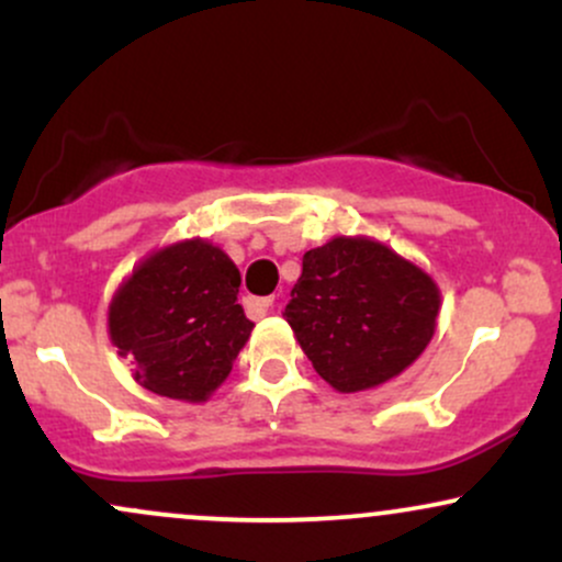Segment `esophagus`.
<instances>
[{"label": "esophagus", "mask_w": 562, "mask_h": 562, "mask_svg": "<svg viewBox=\"0 0 562 562\" xmlns=\"http://www.w3.org/2000/svg\"><path fill=\"white\" fill-rule=\"evenodd\" d=\"M274 306V299L272 295H267V299H248L245 301V308H248V314H254V317H267L269 308Z\"/></svg>", "instance_id": "esophagus-1"}]
</instances>
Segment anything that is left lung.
Here are the masks:
<instances>
[{
    "mask_svg": "<svg viewBox=\"0 0 562 562\" xmlns=\"http://www.w3.org/2000/svg\"><path fill=\"white\" fill-rule=\"evenodd\" d=\"M441 290L420 263L367 235L303 254L285 319L317 375L338 393L372 391L420 359Z\"/></svg>",
    "mask_w": 562,
    "mask_h": 562,
    "instance_id": "8db88e82",
    "label": "left lung"
}]
</instances>
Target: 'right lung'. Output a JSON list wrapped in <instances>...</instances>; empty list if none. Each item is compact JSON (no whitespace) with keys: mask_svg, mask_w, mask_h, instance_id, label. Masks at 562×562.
<instances>
[{"mask_svg":"<svg viewBox=\"0 0 562 562\" xmlns=\"http://www.w3.org/2000/svg\"><path fill=\"white\" fill-rule=\"evenodd\" d=\"M240 269L209 237L150 250L115 288L108 335L132 378L173 402H209L229 378L254 322L237 303Z\"/></svg>","mask_w":562,"mask_h":562,"instance_id":"add662e5","label":"right lung"}]
</instances>
